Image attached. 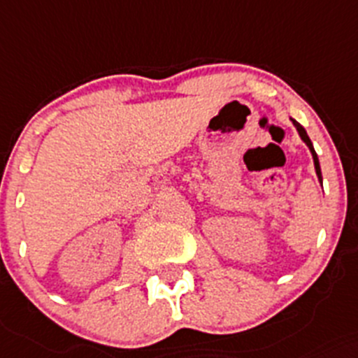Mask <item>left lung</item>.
Returning a JSON list of instances; mask_svg holds the SVG:
<instances>
[{
    "instance_id": "1",
    "label": "left lung",
    "mask_w": 358,
    "mask_h": 358,
    "mask_svg": "<svg viewBox=\"0 0 358 358\" xmlns=\"http://www.w3.org/2000/svg\"><path fill=\"white\" fill-rule=\"evenodd\" d=\"M292 122H293V125L296 127V130H299V136H300V138H302V141L306 143L307 148L310 150V155H313V160H315L316 175H318V180H320V182H322V168H320V160H318V155H316V152H315V146H313V143H310V139H309V136H307L306 129H303V127L300 125L299 122H295V120H293V118H292Z\"/></svg>"
}]
</instances>
